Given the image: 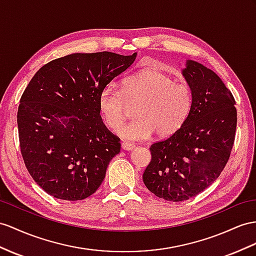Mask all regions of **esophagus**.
Segmentation results:
<instances>
[{
    "instance_id": "esophagus-1",
    "label": "esophagus",
    "mask_w": 256,
    "mask_h": 256,
    "mask_svg": "<svg viewBox=\"0 0 256 256\" xmlns=\"http://www.w3.org/2000/svg\"><path fill=\"white\" fill-rule=\"evenodd\" d=\"M121 147L124 150H133L135 148V145L133 142H123L121 144Z\"/></svg>"
}]
</instances>
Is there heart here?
<instances>
[{
    "label": "heart",
    "instance_id": "b5f03b06",
    "mask_svg": "<svg viewBox=\"0 0 256 256\" xmlns=\"http://www.w3.org/2000/svg\"><path fill=\"white\" fill-rule=\"evenodd\" d=\"M138 102L132 121L118 128L126 140H147L175 133L190 112L192 95L188 85L175 82L166 72L147 69L123 78L121 92L107 84L98 95V111L107 128L116 130L125 116L126 104Z\"/></svg>",
    "mask_w": 256,
    "mask_h": 256
}]
</instances>
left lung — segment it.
<instances>
[{
    "mask_svg": "<svg viewBox=\"0 0 256 256\" xmlns=\"http://www.w3.org/2000/svg\"><path fill=\"white\" fill-rule=\"evenodd\" d=\"M182 74L192 90L190 112L168 138L152 144V161L142 174L150 192L173 202L190 199L216 180L237 128L234 98L214 71L187 60Z\"/></svg>",
    "mask_w": 256,
    "mask_h": 256,
    "instance_id": "8db88e82",
    "label": "left lung"
}]
</instances>
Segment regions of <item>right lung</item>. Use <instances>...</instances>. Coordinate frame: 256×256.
Listing matches in <instances>:
<instances>
[{
	"label": "right lung",
	"mask_w": 256,
	"mask_h": 256,
	"mask_svg": "<svg viewBox=\"0 0 256 256\" xmlns=\"http://www.w3.org/2000/svg\"><path fill=\"white\" fill-rule=\"evenodd\" d=\"M136 56L74 53L31 78L18 107L19 144L31 178L48 194L83 200L102 185L121 144L102 120L98 95Z\"/></svg>",
	"instance_id": "right-lung-1"
}]
</instances>
